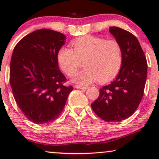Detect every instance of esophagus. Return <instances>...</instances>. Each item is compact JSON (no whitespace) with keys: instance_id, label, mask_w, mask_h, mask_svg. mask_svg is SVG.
Wrapping results in <instances>:
<instances>
[{"instance_id":"1","label":"esophagus","mask_w":159,"mask_h":159,"mask_svg":"<svg viewBox=\"0 0 159 159\" xmlns=\"http://www.w3.org/2000/svg\"><path fill=\"white\" fill-rule=\"evenodd\" d=\"M75 88L77 89H87L88 88V86H82V85H80V84H75Z\"/></svg>"}]
</instances>
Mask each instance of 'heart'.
Instances as JSON below:
<instances>
[{
	"label": "heart",
	"mask_w": 159,
	"mask_h": 159,
	"mask_svg": "<svg viewBox=\"0 0 159 159\" xmlns=\"http://www.w3.org/2000/svg\"><path fill=\"white\" fill-rule=\"evenodd\" d=\"M71 46L72 50L61 48L57 59L61 69L68 76L75 74L84 62L85 69L75 73L72 78L76 83L85 85L96 80L106 83L114 80L120 71L123 52L118 41L87 35L72 41Z\"/></svg>",
	"instance_id": "1"
}]
</instances>
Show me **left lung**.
I'll return each instance as SVG.
<instances>
[{"mask_svg": "<svg viewBox=\"0 0 159 159\" xmlns=\"http://www.w3.org/2000/svg\"><path fill=\"white\" fill-rule=\"evenodd\" d=\"M109 32L122 48V66L116 79L100 89L91 107L104 121H121L134 114L143 98L148 64L134 34L117 27H111Z\"/></svg>", "mask_w": 159, "mask_h": 159, "instance_id": "obj_1", "label": "left lung"}]
</instances>
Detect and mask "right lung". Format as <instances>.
Here are the masks:
<instances>
[{
  "mask_svg": "<svg viewBox=\"0 0 159 159\" xmlns=\"http://www.w3.org/2000/svg\"><path fill=\"white\" fill-rule=\"evenodd\" d=\"M66 36L48 29L36 30L21 39L10 64V84L16 103L32 122L54 121L64 109L73 90L64 83L57 53Z\"/></svg>",
  "mask_w": 159,
  "mask_h": 159,
  "instance_id": "add662e5",
  "label": "right lung"
}]
</instances>
